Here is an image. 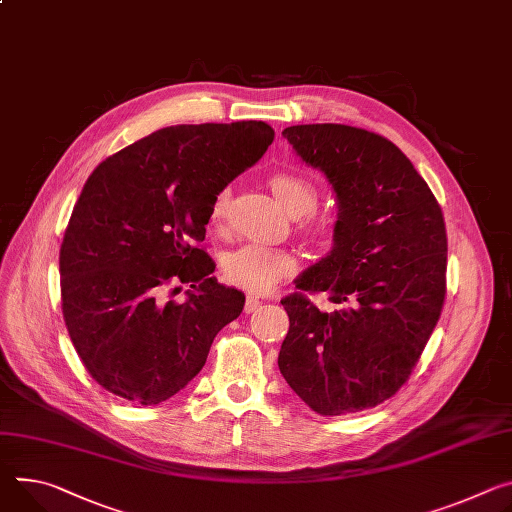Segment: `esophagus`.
Here are the masks:
<instances>
[{"instance_id":"34e87169","label":"esophagus","mask_w":512,"mask_h":512,"mask_svg":"<svg viewBox=\"0 0 512 512\" xmlns=\"http://www.w3.org/2000/svg\"><path fill=\"white\" fill-rule=\"evenodd\" d=\"M259 304H261V300H259L257 296H247V300H245V312H247V314L255 312V310L259 308Z\"/></svg>"}]
</instances>
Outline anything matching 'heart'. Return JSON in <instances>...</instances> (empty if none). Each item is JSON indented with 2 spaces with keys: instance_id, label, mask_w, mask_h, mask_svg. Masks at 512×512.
<instances>
[{
  "instance_id": "1",
  "label": "heart",
  "mask_w": 512,
  "mask_h": 512,
  "mask_svg": "<svg viewBox=\"0 0 512 512\" xmlns=\"http://www.w3.org/2000/svg\"><path fill=\"white\" fill-rule=\"evenodd\" d=\"M269 188L280 206L300 218V228L310 237H324L333 226V218L324 212H316V185L296 171H275L269 175ZM228 194L222 190L216 194L210 220L216 224L226 210ZM296 267L294 257L284 251L261 243H247L224 257L222 273L232 286L245 288L255 294L269 292L277 282L292 273Z\"/></svg>"
}]
</instances>
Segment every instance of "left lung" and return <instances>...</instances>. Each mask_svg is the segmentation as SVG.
<instances>
[{
    "label": "left lung",
    "instance_id": "1",
    "mask_svg": "<svg viewBox=\"0 0 512 512\" xmlns=\"http://www.w3.org/2000/svg\"><path fill=\"white\" fill-rule=\"evenodd\" d=\"M284 138L324 171L339 202L333 251L282 300L280 365L318 414L374 408L410 378L443 310L447 232L439 202L386 136L345 124L290 126ZM338 304L322 313L303 294Z\"/></svg>",
    "mask_w": 512,
    "mask_h": 512
}]
</instances>
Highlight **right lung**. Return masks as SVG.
Wrapping results in <instances>:
<instances>
[{
  "instance_id": "right-lung-1",
  "label": "right lung",
  "mask_w": 512,
  "mask_h": 512,
  "mask_svg": "<svg viewBox=\"0 0 512 512\" xmlns=\"http://www.w3.org/2000/svg\"><path fill=\"white\" fill-rule=\"evenodd\" d=\"M267 122L177 124L102 161L83 185L61 253L71 343L104 390L159 404L204 367L245 296L198 247L218 192L273 143ZM190 285L189 300H172Z\"/></svg>"
}]
</instances>
